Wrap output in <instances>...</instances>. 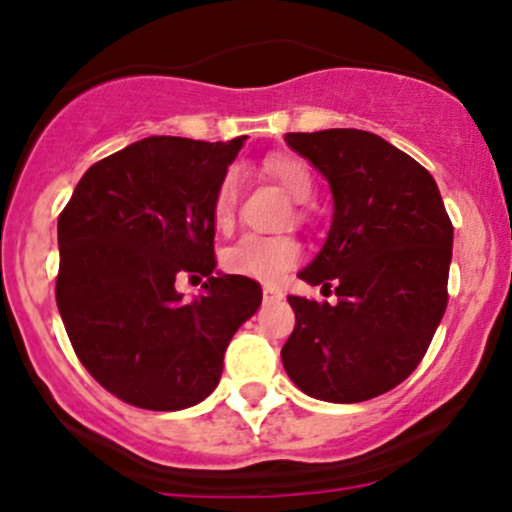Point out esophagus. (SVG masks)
<instances>
[{
	"instance_id": "1",
	"label": "esophagus",
	"mask_w": 512,
	"mask_h": 512,
	"mask_svg": "<svg viewBox=\"0 0 512 512\" xmlns=\"http://www.w3.org/2000/svg\"><path fill=\"white\" fill-rule=\"evenodd\" d=\"M285 297V292H282L277 285H265V299H282Z\"/></svg>"
}]
</instances>
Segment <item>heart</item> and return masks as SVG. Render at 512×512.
<instances>
[{
	"mask_svg": "<svg viewBox=\"0 0 512 512\" xmlns=\"http://www.w3.org/2000/svg\"><path fill=\"white\" fill-rule=\"evenodd\" d=\"M265 170L292 195L294 200H309L314 193V175L307 163L292 156H277L265 163ZM240 185L237 175L227 173L218 183L213 195V223L220 230H227L235 220ZM302 257V245L292 235H255L247 232L235 245L223 252V267L232 275L250 277L260 282H275L289 267H294Z\"/></svg>",
	"mask_w": 512,
	"mask_h": 512,
	"instance_id": "b5f03b06",
	"label": "heart"
}]
</instances>
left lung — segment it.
I'll use <instances>...</instances> for the list:
<instances>
[{
    "instance_id": "8db88e82",
    "label": "left lung",
    "mask_w": 512,
    "mask_h": 512,
    "mask_svg": "<svg viewBox=\"0 0 512 512\" xmlns=\"http://www.w3.org/2000/svg\"><path fill=\"white\" fill-rule=\"evenodd\" d=\"M285 141L332 185V230L299 277L334 289L337 304L289 294L282 364L312 399L369 401L416 369L446 312L451 218L431 173L376 133L329 128Z\"/></svg>"
}]
</instances>
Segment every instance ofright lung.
Listing matches in <instances>:
<instances>
[{
	"label": "right lung",
	"mask_w": 512,
	"mask_h": 512,
	"mask_svg": "<svg viewBox=\"0 0 512 512\" xmlns=\"http://www.w3.org/2000/svg\"><path fill=\"white\" fill-rule=\"evenodd\" d=\"M245 136H153L98 160L59 215L56 307L76 356L116 399L178 411L213 394L260 282L215 270L213 195ZM208 276L183 303L178 276Z\"/></svg>",
	"instance_id": "1"
}]
</instances>
